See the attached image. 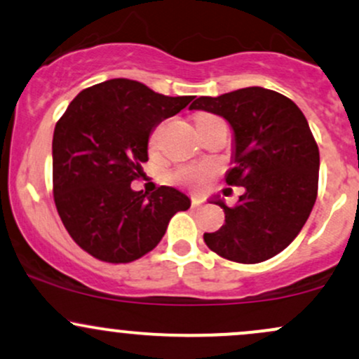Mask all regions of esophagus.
Listing matches in <instances>:
<instances>
[{
    "label": "esophagus",
    "mask_w": 359,
    "mask_h": 359,
    "mask_svg": "<svg viewBox=\"0 0 359 359\" xmlns=\"http://www.w3.org/2000/svg\"><path fill=\"white\" fill-rule=\"evenodd\" d=\"M203 205V199L199 197H192V208H201Z\"/></svg>",
    "instance_id": "obj_1"
}]
</instances>
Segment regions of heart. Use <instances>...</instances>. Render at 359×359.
<instances>
[{"label": "heart", "mask_w": 359, "mask_h": 359, "mask_svg": "<svg viewBox=\"0 0 359 359\" xmlns=\"http://www.w3.org/2000/svg\"><path fill=\"white\" fill-rule=\"evenodd\" d=\"M204 116H208V114H203V116L199 118H204ZM158 135H160V130H155L150 138L151 145H156V142H158ZM214 174H216V167L211 165V163H199V165H187V167L177 168L172 177H174L177 184H182L185 187L194 189V191H203V189L208 187L209 182H211Z\"/></svg>", "instance_id": "b5f03b06"}]
</instances>
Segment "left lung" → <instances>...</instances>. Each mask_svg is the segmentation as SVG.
I'll return each instance as SVG.
<instances>
[{
	"label": "left lung",
	"instance_id": "left-lung-1",
	"mask_svg": "<svg viewBox=\"0 0 359 359\" xmlns=\"http://www.w3.org/2000/svg\"><path fill=\"white\" fill-rule=\"evenodd\" d=\"M189 109L219 114L231 125L234 167L226 184L245 187L234 208L214 199L224 211V224L204 233L205 245L236 263L278 255L304 228L317 197L319 148L304 113L265 88L201 96Z\"/></svg>",
	"mask_w": 359,
	"mask_h": 359
}]
</instances>
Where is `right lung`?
<instances>
[{"label":"right lung","mask_w":359,"mask_h":359,"mask_svg":"<svg viewBox=\"0 0 359 359\" xmlns=\"http://www.w3.org/2000/svg\"><path fill=\"white\" fill-rule=\"evenodd\" d=\"M194 96H163L130 79L81 90L53 130V201L82 250L108 263H130L158 245L191 199L174 187L133 191L148 160V138Z\"/></svg>","instance_id":"add662e5"}]
</instances>
